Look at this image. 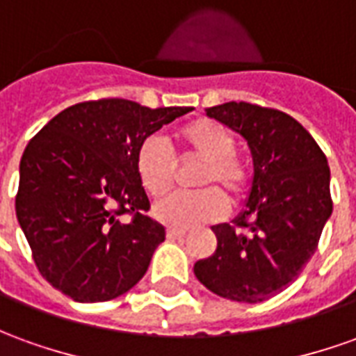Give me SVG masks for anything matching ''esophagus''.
Segmentation results:
<instances>
[{
  "label": "esophagus",
  "instance_id": "esophagus-1",
  "mask_svg": "<svg viewBox=\"0 0 356 356\" xmlns=\"http://www.w3.org/2000/svg\"><path fill=\"white\" fill-rule=\"evenodd\" d=\"M165 235H168V238H170V241H175V238L185 237L186 233L183 229H168V233H165Z\"/></svg>",
  "mask_w": 356,
  "mask_h": 356
}]
</instances>
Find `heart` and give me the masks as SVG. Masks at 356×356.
<instances>
[{
	"label": "heart",
	"mask_w": 356,
	"mask_h": 356,
	"mask_svg": "<svg viewBox=\"0 0 356 356\" xmlns=\"http://www.w3.org/2000/svg\"><path fill=\"white\" fill-rule=\"evenodd\" d=\"M186 158L204 161L196 185L198 193L170 195L154 206L156 220L173 229H191L200 223L216 221L227 212V191L231 200L245 195L248 175L243 161L235 156V136L212 119H198L177 131ZM177 161L170 146L160 136H146L135 154L136 177L144 191L152 196L165 195L175 181Z\"/></svg>",
	"instance_id": "obj_1"
}]
</instances>
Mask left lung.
<instances>
[{"mask_svg": "<svg viewBox=\"0 0 356 356\" xmlns=\"http://www.w3.org/2000/svg\"><path fill=\"white\" fill-rule=\"evenodd\" d=\"M208 118L247 140L252 185L233 223L213 225L218 248L198 260L206 289L237 302H262L293 283L316 252L332 216L330 168L324 152L297 119L247 102L206 109Z\"/></svg>", "mask_w": 356, "mask_h": 356, "instance_id": "1", "label": "left lung"}]
</instances>
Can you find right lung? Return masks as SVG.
I'll list each match as a JSON object with an SVG mask.
<instances>
[{"label": "right lung", "mask_w": 356, "mask_h": 356, "mask_svg": "<svg viewBox=\"0 0 356 356\" xmlns=\"http://www.w3.org/2000/svg\"><path fill=\"white\" fill-rule=\"evenodd\" d=\"M188 111L121 98L83 102L57 113L24 148L17 220L56 289L76 302H102L143 280L165 229L143 213L150 200L136 177V148ZM121 213L134 221L121 224Z\"/></svg>", "instance_id": "right-lung-1"}]
</instances>
